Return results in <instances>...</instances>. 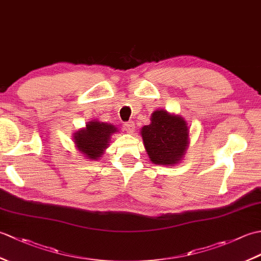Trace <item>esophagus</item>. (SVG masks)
Here are the masks:
<instances>
[{
  "instance_id": "obj_1",
  "label": "esophagus",
  "mask_w": 261,
  "mask_h": 261,
  "mask_svg": "<svg viewBox=\"0 0 261 261\" xmlns=\"http://www.w3.org/2000/svg\"><path fill=\"white\" fill-rule=\"evenodd\" d=\"M123 127H124V130L127 132V134H134L135 130H136V125L132 121L125 122V123L123 124Z\"/></svg>"
}]
</instances>
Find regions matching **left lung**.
Returning <instances> with one entry per match:
<instances>
[{
    "label": "left lung",
    "instance_id": "1",
    "mask_svg": "<svg viewBox=\"0 0 261 261\" xmlns=\"http://www.w3.org/2000/svg\"><path fill=\"white\" fill-rule=\"evenodd\" d=\"M188 132L186 122L180 116L163 110L153 112L151 123L141 130L143 145L151 162L158 165L178 163L186 150Z\"/></svg>",
    "mask_w": 261,
    "mask_h": 261
}]
</instances>
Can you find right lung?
Listing matches in <instances>:
<instances>
[{
  "mask_svg": "<svg viewBox=\"0 0 261 261\" xmlns=\"http://www.w3.org/2000/svg\"><path fill=\"white\" fill-rule=\"evenodd\" d=\"M115 131L116 127L112 124L92 121L86 125L85 130L76 132L74 140L82 153L90 159L97 160L102 156L104 149L109 146L110 136Z\"/></svg>",
  "mask_w": 261,
  "mask_h": 261,
  "instance_id": "right-lung-1",
  "label": "right lung"
}]
</instances>
